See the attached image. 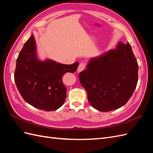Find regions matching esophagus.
Wrapping results in <instances>:
<instances>
[{
  "label": "esophagus",
  "mask_w": 153,
  "mask_h": 153,
  "mask_svg": "<svg viewBox=\"0 0 153 153\" xmlns=\"http://www.w3.org/2000/svg\"><path fill=\"white\" fill-rule=\"evenodd\" d=\"M85 64L84 62H81L78 67V69H77L78 72H80L83 71L85 69Z\"/></svg>",
  "instance_id": "1"
}]
</instances>
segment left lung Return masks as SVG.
I'll return each instance as SVG.
<instances>
[{
    "mask_svg": "<svg viewBox=\"0 0 153 153\" xmlns=\"http://www.w3.org/2000/svg\"><path fill=\"white\" fill-rule=\"evenodd\" d=\"M79 80L90 104L101 112L116 110L131 98L138 82V63L129 43L91 59Z\"/></svg>",
    "mask_w": 153,
    "mask_h": 153,
    "instance_id": "left-lung-1",
    "label": "left lung"
}]
</instances>
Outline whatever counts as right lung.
Listing matches in <instances>:
<instances>
[{
	"mask_svg": "<svg viewBox=\"0 0 153 153\" xmlns=\"http://www.w3.org/2000/svg\"><path fill=\"white\" fill-rule=\"evenodd\" d=\"M78 62L71 65L51 60L37 59L36 42L31 35L18 55L15 81L22 98L30 105L45 111H53L63 105L66 88L62 78L67 72L75 73Z\"/></svg>",
	"mask_w": 153,
	"mask_h": 153,
	"instance_id": "1",
	"label": "right lung"
}]
</instances>
